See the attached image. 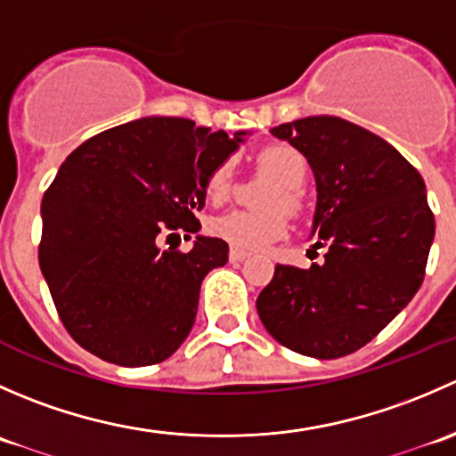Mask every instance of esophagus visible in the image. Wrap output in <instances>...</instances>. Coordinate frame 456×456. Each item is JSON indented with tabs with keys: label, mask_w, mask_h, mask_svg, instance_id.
<instances>
[{
	"label": "esophagus",
	"mask_w": 456,
	"mask_h": 456,
	"mask_svg": "<svg viewBox=\"0 0 456 456\" xmlns=\"http://www.w3.org/2000/svg\"><path fill=\"white\" fill-rule=\"evenodd\" d=\"M249 256H251L249 251L236 249V247H232V251H229V260H232V262H245Z\"/></svg>",
	"instance_id": "obj_1"
}]
</instances>
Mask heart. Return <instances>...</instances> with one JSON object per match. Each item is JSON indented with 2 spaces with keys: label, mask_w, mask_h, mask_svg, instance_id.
Here are the masks:
<instances>
[{
  "label": "heart",
  "mask_w": 456,
  "mask_h": 456,
  "mask_svg": "<svg viewBox=\"0 0 456 456\" xmlns=\"http://www.w3.org/2000/svg\"><path fill=\"white\" fill-rule=\"evenodd\" d=\"M260 165L266 172L273 174L280 181V187L271 191L266 199L269 211H245L232 209L216 216L209 223V232L220 240L229 242L236 249L257 251L269 247L278 238L287 233V216L282 207L296 209L300 205V190L306 181V159L289 145H271L260 154ZM233 183L232 163H220L207 178V194L211 200L227 199Z\"/></svg>",
  "instance_id": "heart-1"
}]
</instances>
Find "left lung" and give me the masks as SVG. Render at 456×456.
Instances as JSON below:
<instances>
[{
    "label": "left lung",
    "mask_w": 456,
    "mask_h": 456,
    "mask_svg": "<svg viewBox=\"0 0 456 456\" xmlns=\"http://www.w3.org/2000/svg\"><path fill=\"white\" fill-rule=\"evenodd\" d=\"M271 134L309 160L317 191L311 236L326 254L309 269L275 265L257 315L291 351L344 357L406 309L424 282L435 240L424 178L390 142L339 117L297 118Z\"/></svg>",
    "instance_id": "1"
}]
</instances>
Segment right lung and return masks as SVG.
<instances>
[{
    "mask_svg": "<svg viewBox=\"0 0 456 456\" xmlns=\"http://www.w3.org/2000/svg\"><path fill=\"white\" fill-rule=\"evenodd\" d=\"M249 132H211L190 118L145 117L77 147L41 200L39 266L68 333L118 366L167 360L190 335L200 284L227 262L220 238L181 254L165 232L191 236L207 178Z\"/></svg>",
    "mask_w": 456,
    "mask_h": 456,
    "instance_id": "right-lung-1",
    "label": "right lung"
}]
</instances>
